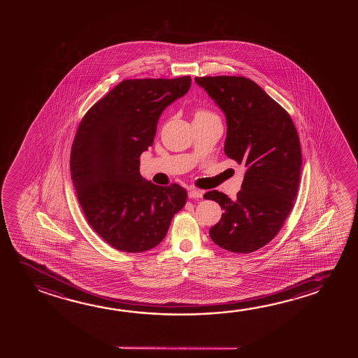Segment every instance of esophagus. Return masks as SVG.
Segmentation results:
<instances>
[{"label": "esophagus", "mask_w": 358, "mask_h": 358, "mask_svg": "<svg viewBox=\"0 0 358 358\" xmlns=\"http://www.w3.org/2000/svg\"><path fill=\"white\" fill-rule=\"evenodd\" d=\"M188 197L189 199H202L203 197V192L199 191V189H189L188 191Z\"/></svg>", "instance_id": "1"}]
</instances>
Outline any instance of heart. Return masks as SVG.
<instances>
[{
	"label": "heart",
	"mask_w": 358,
	"mask_h": 358,
	"mask_svg": "<svg viewBox=\"0 0 358 358\" xmlns=\"http://www.w3.org/2000/svg\"><path fill=\"white\" fill-rule=\"evenodd\" d=\"M207 113H208V112L199 111L197 112V113H196V116H201V115H207Z\"/></svg>",
	"instance_id": "b5f03b06"
}]
</instances>
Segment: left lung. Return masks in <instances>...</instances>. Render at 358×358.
I'll return each instance as SVG.
<instances>
[{
    "mask_svg": "<svg viewBox=\"0 0 358 358\" xmlns=\"http://www.w3.org/2000/svg\"><path fill=\"white\" fill-rule=\"evenodd\" d=\"M227 123L224 153L245 164L237 194L210 191L206 199L223 210L211 240L229 252L250 253L267 245L287 218L299 189L302 153L287 112L246 77H196Z\"/></svg>",
    "mask_w": 358,
    "mask_h": 358,
    "instance_id": "obj_1",
    "label": "left lung"
}]
</instances>
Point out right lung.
I'll return each mask as SVG.
<instances>
[{
  "label": "right lung",
  "mask_w": 358,
  "mask_h": 358,
  "mask_svg": "<svg viewBox=\"0 0 358 358\" xmlns=\"http://www.w3.org/2000/svg\"><path fill=\"white\" fill-rule=\"evenodd\" d=\"M191 77L124 80L94 103L77 129L71 178L91 227L116 250L157 246L187 201L176 183L162 187L140 173L164 108L187 94Z\"/></svg>",
  "instance_id": "right-lung-1"
}]
</instances>
